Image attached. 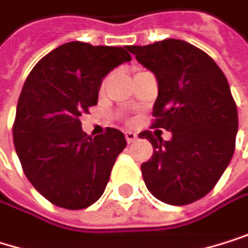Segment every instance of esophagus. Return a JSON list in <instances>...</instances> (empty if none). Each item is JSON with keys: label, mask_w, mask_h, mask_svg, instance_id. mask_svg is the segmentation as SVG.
Listing matches in <instances>:
<instances>
[{"label": "esophagus", "mask_w": 248, "mask_h": 248, "mask_svg": "<svg viewBox=\"0 0 248 248\" xmlns=\"http://www.w3.org/2000/svg\"><path fill=\"white\" fill-rule=\"evenodd\" d=\"M125 137H126V141L128 142H134L138 135L135 132H132V131H125Z\"/></svg>", "instance_id": "esophagus-1"}]
</instances>
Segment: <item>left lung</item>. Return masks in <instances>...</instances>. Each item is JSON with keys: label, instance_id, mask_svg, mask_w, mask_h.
<instances>
[{"label": "left lung", "instance_id": "obj_1", "mask_svg": "<svg viewBox=\"0 0 248 248\" xmlns=\"http://www.w3.org/2000/svg\"><path fill=\"white\" fill-rule=\"evenodd\" d=\"M126 48L157 79L153 126L172 132L170 141L150 131L140 134L154 148L141 165L144 182L166 204L197 202L213 189L234 155L238 113L229 83L210 56L185 41Z\"/></svg>", "mask_w": 248, "mask_h": 248}]
</instances>
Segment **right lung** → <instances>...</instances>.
<instances>
[{"label":"right lung","instance_id":"obj_1","mask_svg":"<svg viewBox=\"0 0 248 248\" xmlns=\"http://www.w3.org/2000/svg\"><path fill=\"white\" fill-rule=\"evenodd\" d=\"M126 62L131 54L122 46L73 41L48 52L29 73L13 140L26 178L52 204L78 210L103 196L126 140L114 128L93 138L79 119L97 104L103 79Z\"/></svg>","mask_w":248,"mask_h":248}]
</instances>
